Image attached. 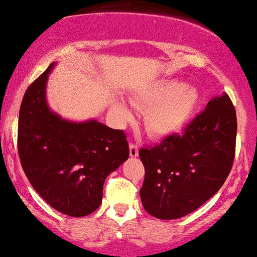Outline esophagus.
Instances as JSON below:
<instances>
[{"label":"esophagus","instance_id":"esophagus-1","mask_svg":"<svg viewBox=\"0 0 257 257\" xmlns=\"http://www.w3.org/2000/svg\"><path fill=\"white\" fill-rule=\"evenodd\" d=\"M138 151H140V149H138V146L136 143H131L129 145V155H131V157H137Z\"/></svg>","mask_w":257,"mask_h":257}]
</instances>
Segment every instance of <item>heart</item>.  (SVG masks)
<instances>
[{"label": "heart", "mask_w": 257, "mask_h": 257, "mask_svg": "<svg viewBox=\"0 0 257 257\" xmlns=\"http://www.w3.org/2000/svg\"><path fill=\"white\" fill-rule=\"evenodd\" d=\"M198 92L179 80L169 79L156 83L141 97V105L150 108L145 117L146 129L154 137H166L183 128L195 112ZM114 110L123 120L131 117L124 103H115Z\"/></svg>", "instance_id": "1"}]
</instances>
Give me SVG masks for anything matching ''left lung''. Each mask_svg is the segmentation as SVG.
<instances>
[{
	"mask_svg": "<svg viewBox=\"0 0 257 257\" xmlns=\"http://www.w3.org/2000/svg\"><path fill=\"white\" fill-rule=\"evenodd\" d=\"M235 136V108L224 93L209 101L182 134L141 149L145 180L140 195L146 211L163 220L178 219L212 197L233 166Z\"/></svg>",
	"mask_w": 257,
	"mask_h": 257,
	"instance_id": "obj_1",
	"label": "left lung"
}]
</instances>
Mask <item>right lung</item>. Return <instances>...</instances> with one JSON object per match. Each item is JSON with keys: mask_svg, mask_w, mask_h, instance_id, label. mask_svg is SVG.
Here are the masks:
<instances>
[{"mask_svg": "<svg viewBox=\"0 0 257 257\" xmlns=\"http://www.w3.org/2000/svg\"><path fill=\"white\" fill-rule=\"evenodd\" d=\"M52 62L23 97L18 151L23 170L38 195L57 211L85 216L102 202L103 183L129 157L126 136L97 120L74 123L52 112L46 83Z\"/></svg>", "mask_w": 257, "mask_h": 257, "instance_id": "obj_1", "label": "right lung"}]
</instances>
